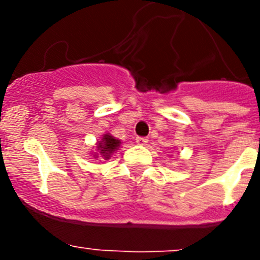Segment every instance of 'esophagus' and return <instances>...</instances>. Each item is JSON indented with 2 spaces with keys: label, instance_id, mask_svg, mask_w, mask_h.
Instances as JSON below:
<instances>
[{
  "label": "esophagus",
  "instance_id": "esophagus-1",
  "mask_svg": "<svg viewBox=\"0 0 260 260\" xmlns=\"http://www.w3.org/2000/svg\"><path fill=\"white\" fill-rule=\"evenodd\" d=\"M135 142H137L138 144H141V146H144V144H147V142H148V139H147L146 137H137V139H135Z\"/></svg>",
  "mask_w": 260,
  "mask_h": 260
}]
</instances>
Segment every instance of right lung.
Returning a JSON list of instances; mask_svg holds the SVG:
<instances>
[{"label":"right lung","mask_w":260,"mask_h":260,"mask_svg":"<svg viewBox=\"0 0 260 260\" xmlns=\"http://www.w3.org/2000/svg\"><path fill=\"white\" fill-rule=\"evenodd\" d=\"M119 143H121V141L113 138L112 135L105 134L102 141H100V143L98 144V150L104 156V158H108L110 156V153H113L117 150V147L119 146Z\"/></svg>","instance_id":"1"}]
</instances>
